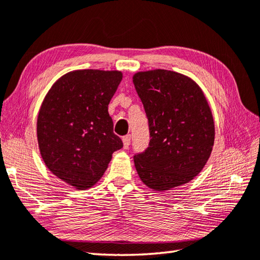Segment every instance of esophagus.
<instances>
[{
  "instance_id": "esophagus-1",
  "label": "esophagus",
  "mask_w": 260,
  "mask_h": 260,
  "mask_svg": "<svg viewBox=\"0 0 260 260\" xmlns=\"http://www.w3.org/2000/svg\"><path fill=\"white\" fill-rule=\"evenodd\" d=\"M129 142H131V135H126L123 137V146L124 149H127L129 145Z\"/></svg>"
}]
</instances>
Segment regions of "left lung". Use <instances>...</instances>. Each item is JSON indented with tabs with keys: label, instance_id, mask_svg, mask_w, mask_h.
Returning a JSON list of instances; mask_svg holds the SVG:
<instances>
[{
	"label": "left lung",
	"instance_id": "obj_1",
	"mask_svg": "<svg viewBox=\"0 0 260 260\" xmlns=\"http://www.w3.org/2000/svg\"><path fill=\"white\" fill-rule=\"evenodd\" d=\"M133 82L150 126V145L134 156L140 179L165 191L194 179L210 159L215 126L206 96L189 76L168 70L136 72Z\"/></svg>",
	"mask_w": 260,
	"mask_h": 260
}]
</instances>
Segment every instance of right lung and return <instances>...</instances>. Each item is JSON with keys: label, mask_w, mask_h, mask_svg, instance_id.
I'll use <instances>...</instances> for the list:
<instances>
[{"label": "right lung", "mask_w": 260, "mask_h": 260, "mask_svg": "<svg viewBox=\"0 0 260 260\" xmlns=\"http://www.w3.org/2000/svg\"><path fill=\"white\" fill-rule=\"evenodd\" d=\"M121 79L117 70L71 71L55 81L40 106V155L54 176L75 189L94 186L123 147L108 113Z\"/></svg>", "instance_id": "right-lung-1"}]
</instances>
